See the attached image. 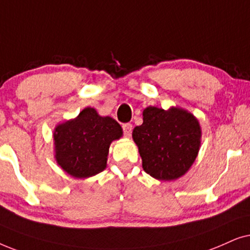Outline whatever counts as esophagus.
<instances>
[{
	"instance_id": "obj_1",
	"label": "esophagus",
	"mask_w": 250,
	"mask_h": 250,
	"mask_svg": "<svg viewBox=\"0 0 250 250\" xmlns=\"http://www.w3.org/2000/svg\"><path fill=\"white\" fill-rule=\"evenodd\" d=\"M122 128H123V132H125V137H130L132 132V125H130V123H125V125H122Z\"/></svg>"
}]
</instances>
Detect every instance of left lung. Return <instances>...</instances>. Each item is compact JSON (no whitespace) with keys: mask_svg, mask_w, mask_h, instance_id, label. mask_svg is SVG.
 <instances>
[{"mask_svg":"<svg viewBox=\"0 0 250 250\" xmlns=\"http://www.w3.org/2000/svg\"><path fill=\"white\" fill-rule=\"evenodd\" d=\"M142 156L143 169L159 181L182 177L197 159L201 128L192 113L181 107L168 111L148 106L143 112V125L132 131Z\"/></svg>","mask_w":250,"mask_h":250,"instance_id":"obj_1","label":"left lung"}]
</instances>
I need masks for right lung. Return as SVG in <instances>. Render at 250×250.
Segmentation results:
<instances>
[{"mask_svg":"<svg viewBox=\"0 0 250 250\" xmlns=\"http://www.w3.org/2000/svg\"><path fill=\"white\" fill-rule=\"evenodd\" d=\"M122 134L121 125L114 119L86 107L75 119L55 128L56 161L72 177H91L106 168L109 145Z\"/></svg>","mask_w":250,"mask_h":250,"instance_id":"right-lung-1","label":"right lung"}]
</instances>
